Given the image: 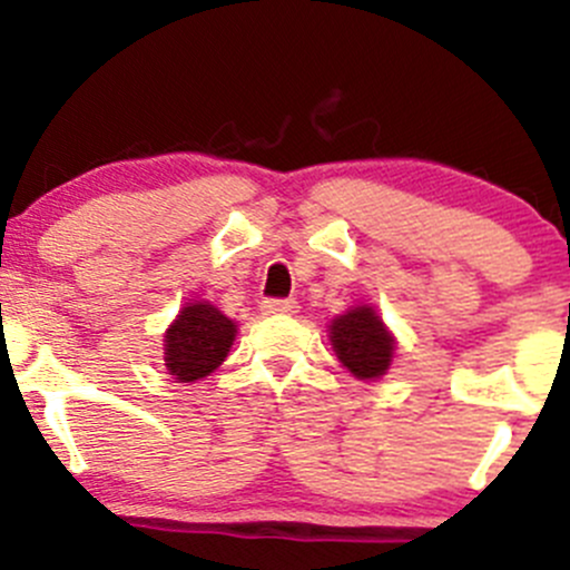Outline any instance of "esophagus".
<instances>
[{
    "label": "esophagus",
    "instance_id": "1",
    "mask_svg": "<svg viewBox=\"0 0 570 570\" xmlns=\"http://www.w3.org/2000/svg\"><path fill=\"white\" fill-rule=\"evenodd\" d=\"M262 314H297V303L295 301H264L262 303Z\"/></svg>",
    "mask_w": 570,
    "mask_h": 570
}]
</instances>
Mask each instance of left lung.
I'll return each mask as SVG.
<instances>
[{
  "mask_svg": "<svg viewBox=\"0 0 570 570\" xmlns=\"http://www.w3.org/2000/svg\"><path fill=\"white\" fill-rule=\"evenodd\" d=\"M327 338H331L338 364L358 381H377L386 375L394 361V333L370 303L347 308L336 320H331Z\"/></svg>",
  "mask_w": 570,
  "mask_h": 570,
  "instance_id": "8db88e82",
  "label": "left lung"
}]
</instances>
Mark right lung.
I'll list each match as a JSON object with an SVG mask.
<instances>
[{"label": "right lung", "instance_id": "1", "mask_svg": "<svg viewBox=\"0 0 570 570\" xmlns=\"http://www.w3.org/2000/svg\"><path fill=\"white\" fill-rule=\"evenodd\" d=\"M237 322L209 301L184 303L165 331V366L176 383H195L212 375L232 353Z\"/></svg>", "mask_w": 570, "mask_h": 570}]
</instances>
